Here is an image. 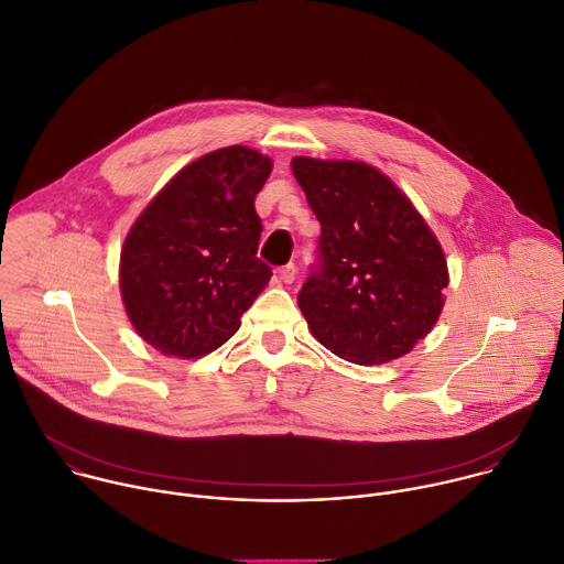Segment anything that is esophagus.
I'll return each instance as SVG.
<instances>
[{"instance_id": "34e87169", "label": "esophagus", "mask_w": 564, "mask_h": 564, "mask_svg": "<svg viewBox=\"0 0 564 564\" xmlns=\"http://www.w3.org/2000/svg\"><path fill=\"white\" fill-rule=\"evenodd\" d=\"M279 279H281L283 283H292V281L296 279V265H294V263L283 265V268L279 270Z\"/></svg>"}]
</instances>
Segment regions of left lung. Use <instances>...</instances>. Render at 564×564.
<instances>
[{
	"instance_id": "obj_1",
	"label": "left lung",
	"mask_w": 564,
	"mask_h": 564,
	"mask_svg": "<svg viewBox=\"0 0 564 564\" xmlns=\"http://www.w3.org/2000/svg\"><path fill=\"white\" fill-rule=\"evenodd\" d=\"M292 172L321 223L316 263L299 292L312 335L359 366L406 355L444 307L448 270L437 238L366 163L299 155Z\"/></svg>"
}]
</instances>
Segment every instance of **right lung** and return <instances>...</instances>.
Returning <instances> with one entry per match:
<instances>
[{
  "instance_id": "obj_1",
  "label": "right lung",
  "mask_w": 564,
  "mask_h": 564,
  "mask_svg": "<svg viewBox=\"0 0 564 564\" xmlns=\"http://www.w3.org/2000/svg\"><path fill=\"white\" fill-rule=\"evenodd\" d=\"M272 160L248 147L212 151L133 223L120 254V290L135 333L163 355L194 359L220 348L268 285L254 198Z\"/></svg>"
}]
</instances>
